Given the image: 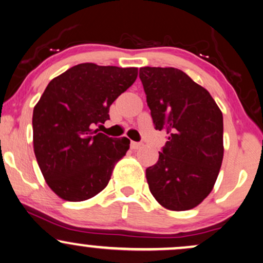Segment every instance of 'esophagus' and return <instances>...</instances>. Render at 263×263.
Masks as SVG:
<instances>
[{"instance_id": "obj_1", "label": "esophagus", "mask_w": 263, "mask_h": 263, "mask_svg": "<svg viewBox=\"0 0 263 263\" xmlns=\"http://www.w3.org/2000/svg\"><path fill=\"white\" fill-rule=\"evenodd\" d=\"M141 145H142V143H139V142H134V141L131 142V148H132V149H138V148H141Z\"/></svg>"}]
</instances>
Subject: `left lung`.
I'll list each match as a JSON object with an SVG mask.
<instances>
[{
  "mask_svg": "<svg viewBox=\"0 0 263 263\" xmlns=\"http://www.w3.org/2000/svg\"><path fill=\"white\" fill-rule=\"evenodd\" d=\"M155 129L167 142L147 168L149 191L174 211L191 210L210 194L223 159V116L204 87L176 68L139 69Z\"/></svg>",
  "mask_w": 263,
  "mask_h": 263,
  "instance_id": "8db88e82",
  "label": "left lung"
}]
</instances>
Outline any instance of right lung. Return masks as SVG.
Returning <instances> with one entry per match:
<instances>
[{
  "label": "right lung",
  "mask_w": 263,
  "mask_h": 263,
  "mask_svg": "<svg viewBox=\"0 0 263 263\" xmlns=\"http://www.w3.org/2000/svg\"><path fill=\"white\" fill-rule=\"evenodd\" d=\"M137 68L82 63L49 82L32 114L34 152L58 197L82 201L107 187L129 139L99 132L109 108L137 79Z\"/></svg>",
  "instance_id": "obj_1"
}]
</instances>
